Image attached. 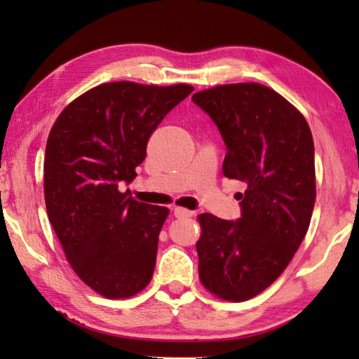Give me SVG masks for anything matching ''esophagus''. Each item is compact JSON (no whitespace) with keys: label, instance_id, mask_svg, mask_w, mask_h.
Listing matches in <instances>:
<instances>
[{"label":"esophagus","instance_id":"esophagus-1","mask_svg":"<svg viewBox=\"0 0 359 359\" xmlns=\"http://www.w3.org/2000/svg\"><path fill=\"white\" fill-rule=\"evenodd\" d=\"M174 215L177 218H190L194 215V212L184 209V208H174Z\"/></svg>","mask_w":359,"mask_h":359}]
</instances>
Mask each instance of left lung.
I'll list each match as a JSON object with an SVG mask.
<instances>
[{"instance_id": "8db88e82", "label": "left lung", "mask_w": 359, "mask_h": 359, "mask_svg": "<svg viewBox=\"0 0 359 359\" xmlns=\"http://www.w3.org/2000/svg\"><path fill=\"white\" fill-rule=\"evenodd\" d=\"M191 101L220 131L223 174L245 185L241 218L201 214L199 278L226 301L259 294L287 269L311 224L315 149L301 112L259 83H231L194 93Z\"/></svg>"}]
</instances>
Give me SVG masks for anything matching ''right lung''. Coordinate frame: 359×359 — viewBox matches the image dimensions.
Here are the masks:
<instances>
[{"label":"right lung","mask_w":359,"mask_h":359,"mask_svg":"<svg viewBox=\"0 0 359 359\" xmlns=\"http://www.w3.org/2000/svg\"><path fill=\"white\" fill-rule=\"evenodd\" d=\"M191 92L185 83H102L72 101L48 135V220L76 274L109 299L139 293L154 276L169 210L137 203L120 187L135 180L150 135Z\"/></svg>","instance_id":"obj_1"}]
</instances>
